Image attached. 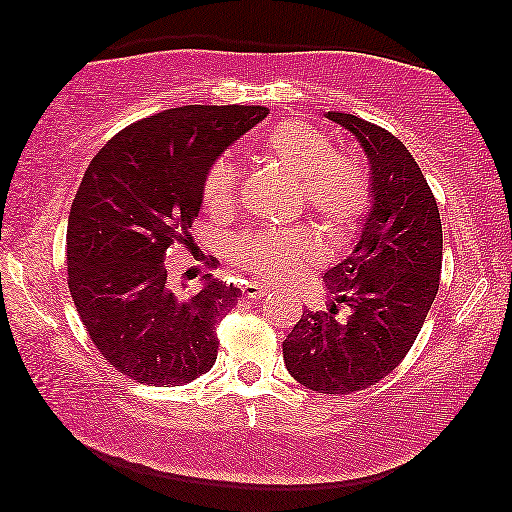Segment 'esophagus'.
<instances>
[{"label":"esophagus","mask_w":512,"mask_h":512,"mask_svg":"<svg viewBox=\"0 0 512 512\" xmlns=\"http://www.w3.org/2000/svg\"><path fill=\"white\" fill-rule=\"evenodd\" d=\"M265 293H268V289H265L263 284L258 282H247L242 286V296L249 298V300H256V298H263Z\"/></svg>","instance_id":"34e87169"}]
</instances>
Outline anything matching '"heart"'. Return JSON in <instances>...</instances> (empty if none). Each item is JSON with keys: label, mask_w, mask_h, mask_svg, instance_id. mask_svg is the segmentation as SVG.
<instances>
[{"label": "heart", "mask_w": 512, "mask_h": 512, "mask_svg": "<svg viewBox=\"0 0 512 512\" xmlns=\"http://www.w3.org/2000/svg\"><path fill=\"white\" fill-rule=\"evenodd\" d=\"M265 158L300 179L307 212L326 223L335 247L352 242L373 212L375 184L366 160L335 149L333 137L303 118H282L258 139ZM240 195V172L226 156L212 160L202 179V205L230 214ZM233 261L261 282H293L324 256V240L310 226L254 228L233 242Z\"/></svg>", "instance_id": "heart-1"}]
</instances>
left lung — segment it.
Listing matches in <instances>:
<instances>
[{
	"instance_id": "obj_1",
	"label": "left lung",
	"mask_w": 512,
	"mask_h": 512,
	"mask_svg": "<svg viewBox=\"0 0 512 512\" xmlns=\"http://www.w3.org/2000/svg\"><path fill=\"white\" fill-rule=\"evenodd\" d=\"M368 153L375 205L352 254L324 275L326 312H303L284 340L291 377L317 394L380 382L415 345L440 286L443 223L431 186L401 139L328 111Z\"/></svg>"
}]
</instances>
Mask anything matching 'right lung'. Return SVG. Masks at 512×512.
I'll use <instances>...</instances> for the list:
<instances>
[{
    "instance_id": "1",
    "label": "right lung",
    "mask_w": 512,
    "mask_h": 512,
    "mask_svg": "<svg viewBox=\"0 0 512 512\" xmlns=\"http://www.w3.org/2000/svg\"><path fill=\"white\" fill-rule=\"evenodd\" d=\"M265 116L254 104L167 109L90 160L69 212L67 284L97 352L130 380L181 387L212 370L216 321L240 289L205 275L186 291L167 277L165 256L193 244L207 167Z\"/></svg>"
}]
</instances>
